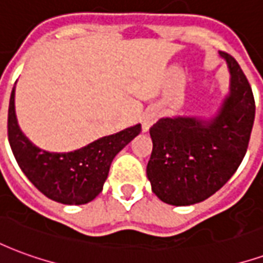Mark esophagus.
Returning a JSON list of instances; mask_svg holds the SVG:
<instances>
[{"label": "esophagus", "instance_id": "esophagus-1", "mask_svg": "<svg viewBox=\"0 0 263 263\" xmlns=\"http://www.w3.org/2000/svg\"><path fill=\"white\" fill-rule=\"evenodd\" d=\"M158 117H159V114H158V111H156V109H149V111H146V112L143 114V118H142L143 132H146L151 126L154 125L155 122H156V120H158Z\"/></svg>", "mask_w": 263, "mask_h": 263}]
</instances>
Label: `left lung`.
I'll list each match as a JSON object with an SVG mask.
<instances>
[{
	"instance_id": "1",
	"label": "left lung",
	"mask_w": 263,
	"mask_h": 263,
	"mask_svg": "<svg viewBox=\"0 0 263 263\" xmlns=\"http://www.w3.org/2000/svg\"><path fill=\"white\" fill-rule=\"evenodd\" d=\"M230 70V94L210 121L160 118L151 126L152 155L146 175L163 203L190 205L218 192L241 165L255 120L248 79L231 54L220 52Z\"/></svg>"
}]
</instances>
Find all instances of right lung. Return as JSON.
Instances as JSON below:
<instances>
[{"label":"right lung","mask_w":263,"mask_h":263,"mask_svg":"<svg viewBox=\"0 0 263 263\" xmlns=\"http://www.w3.org/2000/svg\"><path fill=\"white\" fill-rule=\"evenodd\" d=\"M141 132V124L100 138L67 154L42 151L22 134L15 115V86L8 108V141L15 159L35 187L62 204H86L97 197L115 155Z\"/></svg>","instance_id":"add662e5"}]
</instances>
